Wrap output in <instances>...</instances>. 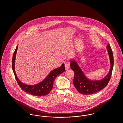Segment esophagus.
I'll return each mask as SVG.
<instances>
[{
  "instance_id": "1",
  "label": "esophagus",
  "mask_w": 123,
  "mask_h": 123,
  "mask_svg": "<svg viewBox=\"0 0 123 123\" xmlns=\"http://www.w3.org/2000/svg\"><path fill=\"white\" fill-rule=\"evenodd\" d=\"M70 63L68 61H67L66 62L65 64V68L66 70H68L70 68Z\"/></svg>"
}]
</instances>
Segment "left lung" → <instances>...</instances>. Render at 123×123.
Wrapping results in <instances>:
<instances>
[{
  "instance_id": "8db88e82",
  "label": "left lung",
  "mask_w": 123,
  "mask_h": 123,
  "mask_svg": "<svg viewBox=\"0 0 123 123\" xmlns=\"http://www.w3.org/2000/svg\"><path fill=\"white\" fill-rule=\"evenodd\" d=\"M107 49L109 55L110 68L109 73L103 79L99 80H91L86 77L82 69L78 66L77 62L71 60L70 67L74 72L73 80L74 86L77 91L83 95H91L98 92L108 85L112 73L114 65L113 54L109 43Z\"/></svg>"
}]
</instances>
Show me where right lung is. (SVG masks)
Segmentation results:
<instances>
[{"label": "right lung", "mask_w": 123, "mask_h": 123, "mask_svg": "<svg viewBox=\"0 0 123 123\" xmlns=\"http://www.w3.org/2000/svg\"><path fill=\"white\" fill-rule=\"evenodd\" d=\"M18 46L14 52L12 59V69L17 82L21 88L25 92L31 95L42 97L48 94L52 89L53 83L57 75L63 73L65 71L64 64L58 68L53 70L47 75V76L41 82L35 85H28L21 82L17 77L15 72V56L17 50Z\"/></svg>", "instance_id": "add662e5"}]
</instances>
